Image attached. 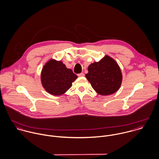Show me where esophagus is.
Listing matches in <instances>:
<instances>
[{
	"mask_svg": "<svg viewBox=\"0 0 159 159\" xmlns=\"http://www.w3.org/2000/svg\"><path fill=\"white\" fill-rule=\"evenodd\" d=\"M77 75H78L79 77H83V76L84 75V73H80V74H78Z\"/></svg>",
	"mask_w": 159,
	"mask_h": 159,
	"instance_id": "34e87169",
	"label": "esophagus"
}]
</instances>
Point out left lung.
<instances>
[{
    "mask_svg": "<svg viewBox=\"0 0 159 159\" xmlns=\"http://www.w3.org/2000/svg\"><path fill=\"white\" fill-rule=\"evenodd\" d=\"M86 78L92 87L101 95H109L120 89L122 74L117 62L106 55L99 62H95L88 67Z\"/></svg>",
    "mask_w": 159,
    "mask_h": 159,
    "instance_id": "8db88e82",
    "label": "left lung"
}]
</instances>
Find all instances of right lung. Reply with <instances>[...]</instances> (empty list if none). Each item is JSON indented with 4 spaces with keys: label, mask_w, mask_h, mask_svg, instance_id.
Segmentation results:
<instances>
[{
    "label": "right lung",
    "mask_w": 159,
    "mask_h": 159,
    "mask_svg": "<svg viewBox=\"0 0 159 159\" xmlns=\"http://www.w3.org/2000/svg\"><path fill=\"white\" fill-rule=\"evenodd\" d=\"M40 78L43 87L48 93L59 96L71 87L77 76L62 61L51 59L43 67Z\"/></svg>",
    "instance_id": "obj_1"
}]
</instances>
